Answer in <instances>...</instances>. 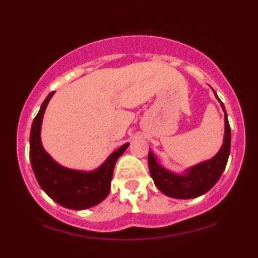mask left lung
I'll list each match as a JSON object with an SVG mask.
<instances>
[{
	"instance_id": "1",
	"label": "left lung",
	"mask_w": 258,
	"mask_h": 258,
	"mask_svg": "<svg viewBox=\"0 0 258 258\" xmlns=\"http://www.w3.org/2000/svg\"><path fill=\"white\" fill-rule=\"evenodd\" d=\"M214 93L224 111L223 144L214 158L188 167L183 173H174L159 164L152 150L148 154V164L154 183L162 193L173 199H193L207 193L217 183L226 168L230 153V127L223 103L215 91Z\"/></svg>"
}]
</instances>
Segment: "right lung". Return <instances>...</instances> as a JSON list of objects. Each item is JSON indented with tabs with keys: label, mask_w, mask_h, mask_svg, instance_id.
Listing matches in <instances>:
<instances>
[{
	"label": "right lung",
	"mask_w": 258,
	"mask_h": 258,
	"mask_svg": "<svg viewBox=\"0 0 258 258\" xmlns=\"http://www.w3.org/2000/svg\"><path fill=\"white\" fill-rule=\"evenodd\" d=\"M54 92L47 96L36 117L32 121L30 132V161L35 177L42 190L59 205L72 210H85L98 205L110 193V184L117 159L128 148L125 143L108 156L93 171L73 170L59 165L44 150L41 142V126L44 111Z\"/></svg>",
	"instance_id": "obj_1"
}]
</instances>
